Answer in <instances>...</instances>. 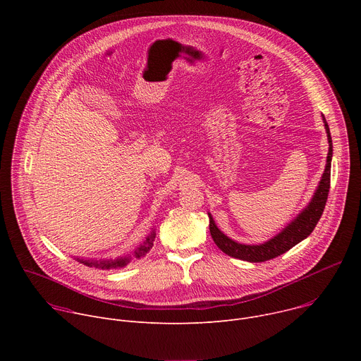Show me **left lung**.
I'll use <instances>...</instances> for the list:
<instances>
[{
  "label": "left lung",
  "instance_id": "8db88e82",
  "mask_svg": "<svg viewBox=\"0 0 361 361\" xmlns=\"http://www.w3.org/2000/svg\"><path fill=\"white\" fill-rule=\"evenodd\" d=\"M323 123L326 127L327 133V140H329V154H327V163L324 173L322 176V180L319 183V187L312 198V201L307 204V207L286 227L283 231H280L277 235L270 238L269 241L259 244V245H250V244H240L230 237H227L214 223L212 214L210 217V233L217 244V247L226 252L230 257H235V259L250 262V263H262L274 259V257H279L280 254H284L290 248H293L295 244L307 238L312 234L314 227L317 226L324 207H326V201L329 197V190H330V173H331V157H333V142H331V135H330V128L329 124L323 116Z\"/></svg>",
  "mask_w": 361,
  "mask_h": 361
}]
</instances>
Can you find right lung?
<instances>
[{"mask_svg": "<svg viewBox=\"0 0 361 361\" xmlns=\"http://www.w3.org/2000/svg\"><path fill=\"white\" fill-rule=\"evenodd\" d=\"M154 238H156V231H152L147 238L145 241L137 247V250L134 251V257H137V259H141V257H144L149 248L152 247V241ZM80 263H84L85 266L88 267H95V269H104V270H111V269H120V267H124L130 263L131 260V255H126V257H120V259H116V260H82V259H77Z\"/></svg>", "mask_w": 361, "mask_h": 361, "instance_id": "right-lung-1", "label": "right lung"}]
</instances>
